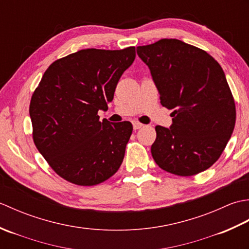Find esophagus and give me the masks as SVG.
Returning <instances> with one entry per match:
<instances>
[{"instance_id":"obj_1","label":"esophagus","mask_w":249,"mask_h":249,"mask_svg":"<svg viewBox=\"0 0 249 249\" xmlns=\"http://www.w3.org/2000/svg\"><path fill=\"white\" fill-rule=\"evenodd\" d=\"M133 126H134V129L137 130V129H140L141 127H143V124L139 123V122H133Z\"/></svg>"}]
</instances>
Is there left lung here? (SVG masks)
Listing matches in <instances>:
<instances>
[{"mask_svg": "<svg viewBox=\"0 0 249 249\" xmlns=\"http://www.w3.org/2000/svg\"><path fill=\"white\" fill-rule=\"evenodd\" d=\"M160 104L173 109L170 128L157 125L152 156L162 170L190 177L217 161L235 125V104L223 68L208 52L173 38L137 47Z\"/></svg>", "mask_w": 249, "mask_h": 249, "instance_id": "left-lung-1", "label": "left lung"}]
</instances>
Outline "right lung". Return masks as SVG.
Returning <instances> with one entry per match:
<instances>
[{"label": "right lung", "instance_id": "obj_1", "mask_svg": "<svg viewBox=\"0 0 249 249\" xmlns=\"http://www.w3.org/2000/svg\"><path fill=\"white\" fill-rule=\"evenodd\" d=\"M135 47L83 49L54 61L32 95L33 141L67 182L93 186L119 170L133 133L130 122L99 121L120 78L133 64Z\"/></svg>", "mask_w": 249, "mask_h": 249}]
</instances>
